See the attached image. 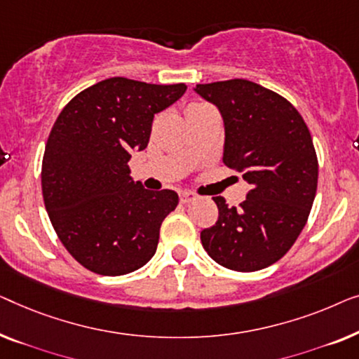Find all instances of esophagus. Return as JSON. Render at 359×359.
Returning <instances> with one entry per match:
<instances>
[{
    "label": "esophagus",
    "mask_w": 359,
    "mask_h": 359,
    "mask_svg": "<svg viewBox=\"0 0 359 359\" xmlns=\"http://www.w3.org/2000/svg\"><path fill=\"white\" fill-rule=\"evenodd\" d=\"M198 196H196L194 191H189V190H182L180 191V201L182 203H190V201H195Z\"/></svg>",
    "instance_id": "esophagus-1"
}]
</instances>
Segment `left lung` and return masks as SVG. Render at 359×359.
Masks as SVG:
<instances>
[{"label":"left lung","mask_w":359,"mask_h":359,"mask_svg":"<svg viewBox=\"0 0 359 359\" xmlns=\"http://www.w3.org/2000/svg\"><path fill=\"white\" fill-rule=\"evenodd\" d=\"M194 90L219 110L223 163L250 185L239 208L215 196L219 218L201 231V244L229 270L266 269L291 249L314 203L319 164L309 128L285 97L252 81L196 84Z\"/></svg>","instance_id":"1"}]
</instances>
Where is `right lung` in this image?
Listing matches in <instances>:
<instances>
[{"label":"right lung","instance_id":"1","mask_svg":"<svg viewBox=\"0 0 359 359\" xmlns=\"http://www.w3.org/2000/svg\"><path fill=\"white\" fill-rule=\"evenodd\" d=\"M185 90L182 83L104 79L69 100L50 131L45 208L62 244L94 273L127 275L156 254L159 228L179 195L146 190L131 179L128 161L148 146L154 114Z\"/></svg>","mask_w":359,"mask_h":359}]
</instances>
